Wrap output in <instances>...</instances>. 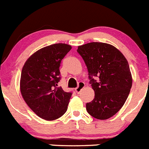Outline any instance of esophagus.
Listing matches in <instances>:
<instances>
[{"mask_svg": "<svg viewBox=\"0 0 149 149\" xmlns=\"http://www.w3.org/2000/svg\"><path fill=\"white\" fill-rule=\"evenodd\" d=\"M85 87V83H84V82H80L79 83V85H78V87L75 88V91H76L77 93H79V92L82 90V89H83Z\"/></svg>", "mask_w": 149, "mask_h": 149, "instance_id": "esophagus-1", "label": "esophagus"}]
</instances>
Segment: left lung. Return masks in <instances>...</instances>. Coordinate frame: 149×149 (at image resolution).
I'll use <instances>...</instances> for the list:
<instances>
[{"instance_id": "8db88e82", "label": "left lung", "mask_w": 149, "mask_h": 149, "mask_svg": "<svg viewBox=\"0 0 149 149\" xmlns=\"http://www.w3.org/2000/svg\"><path fill=\"white\" fill-rule=\"evenodd\" d=\"M87 67L95 98L86 104L89 114L106 120L123 106L132 87L129 64L124 55L111 44L90 42L77 49ZM98 76L97 82L93 79Z\"/></svg>"}]
</instances>
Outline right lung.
<instances>
[{"mask_svg":"<svg viewBox=\"0 0 149 149\" xmlns=\"http://www.w3.org/2000/svg\"><path fill=\"white\" fill-rule=\"evenodd\" d=\"M69 44H52L31 55L22 68L20 90L26 103L41 118L54 120L66 113L72 93L57 87L61 61L70 51Z\"/></svg>","mask_w":149,"mask_h":149,"instance_id":"obj_1","label":"right lung"}]
</instances>
